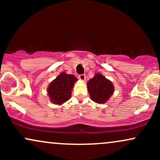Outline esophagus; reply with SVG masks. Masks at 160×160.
Here are the masks:
<instances>
[{"label":"esophagus","mask_w":160,"mask_h":160,"mask_svg":"<svg viewBox=\"0 0 160 160\" xmlns=\"http://www.w3.org/2000/svg\"><path fill=\"white\" fill-rule=\"evenodd\" d=\"M78 78L80 79V80H85V79H86V74H82L78 75Z\"/></svg>","instance_id":"obj_1"}]
</instances>
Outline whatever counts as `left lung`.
<instances>
[{"mask_svg":"<svg viewBox=\"0 0 160 160\" xmlns=\"http://www.w3.org/2000/svg\"><path fill=\"white\" fill-rule=\"evenodd\" d=\"M87 87L92 100L98 104L107 102L114 90L112 82L100 74H96L89 80Z\"/></svg>","mask_w":160,"mask_h":160,"instance_id":"1","label":"left lung"}]
</instances>
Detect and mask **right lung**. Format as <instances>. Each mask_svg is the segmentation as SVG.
<instances>
[{"instance_id": "right-lung-1", "label": "right lung", "mask_w": 160, "mask_h": 160, "mask_svg": "<svg viewBox=\"0 0 160 160\" xmlns=\"http://www.w3.org/2000/svg\"><path fill=\"white\" fill-rule=\"evenodd\" d=\"M77 78L74 75L62 73L49 84L48 94L52 102L54 104H62L70 98L71 89L74 86Z\"/></svg>"}]
</instances>
